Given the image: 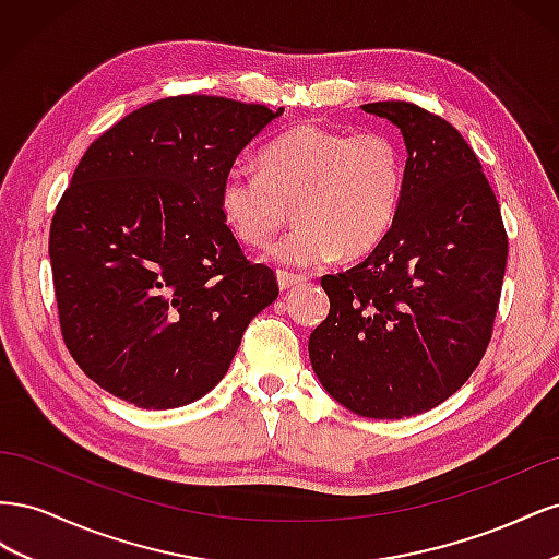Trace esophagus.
Masks as SVG:
<instances>
[{"label": "esophagus", "mask_w": 559, "mask_h": 559, "mask_svg": "<svg viewBox=\"0 0 559 559\" xmlns=\"http://www.w3.org/2000/svg\"><path fill=\"white\" fill-rule=\"evenodd\" d=\"M306 282H308L306 275H294V273H289V270H280L277 273V284L282 292H289V289H294V286L306 284Z\"/></svg>", "instance_id": "esophagus-1"}]
</instances>
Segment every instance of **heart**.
<instances>
[{
  "instance_id": "heart-1",
  "label": "heart",
  "mask_w": 559,
  "mask_h": 559,
  "mask_svg": "<svg viewBox=\"0 0 559 559\" xmlns=\"http://www.w3.org/2000/svg\"><path fill=\"white\" fill-rule=\"evenodd\" d=\"M405 163L394 138L380 130L345 132L300 123L261 154V170L230 167L218 186V210L245 245L265 247L289 224L273 261L310 267L373 251L392 230L403 198Z\"/></svg>"
}]
</instances>
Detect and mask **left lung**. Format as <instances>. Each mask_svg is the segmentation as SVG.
Instances as JSON below:
<instances>
[{"instance_id":"8db88e82","label":"left lung","mask_w":559,"mask_h":559,"mask_svg":"<svg viewBox=\"0 0 559 559\" xmlns=\"http://www.w3.org/2000/svg\"><path fill=\"white\" fill-rule=\"evenodd\" d=\"M361 109L403 134L401 207L364 263L321 277L331 310L308 349L321 386L347 411L401 419L436 408L480 364L509 238L480 160L445 118L411 103Z\"/></svg>"}]
</instances>
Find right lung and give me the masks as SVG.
Wrapping results in <instances>:
<instances>
[{
  "label": "right lung",
  "instance_id": "add662e5",
  "mask_svg": "<svg viewBox=\"0 0 559 559\" xmlns=\"http://www.w3.org/2000/svg\"><path fill=\"white\" fill-rule=\"evenodd\" d=\"M282 111L165 97L83 154L48 253L64 345L109 394L146 411L202 399L277 298L273 270L247 261L226 226L218 186Z\"/></svg>",
  "mask_w": 559,
  "mask_h": 559
}]
</instances>
